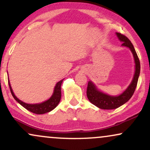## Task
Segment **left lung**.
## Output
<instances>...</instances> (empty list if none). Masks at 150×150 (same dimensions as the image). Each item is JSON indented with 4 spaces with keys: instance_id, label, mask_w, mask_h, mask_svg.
I'll list each match as a JSON object with an SVG mask.
<instances>
[{
    "instance_id": "left-lung-1",
    "label": "left lung",
    "mask_w": 150,
    "mask_h": 150,
    "mask_svg": "<svg viewBox=\"0 0 150 150\" xmlns=\"http://www.w3.org/2000/svg\"><path fill=\"white\" fill-rule=\"evenodd\" d=\"M116 34L118 39L122 42V46L129 48V50L132 52L135 62V73L132 83H130L127 88L121 94L116 96H110V95L100 92L96 88V85L92 81H89L87 88V98L93 105L100 109H103V110H114V109L118 108L125 104L131 98L132 95L134 93L136 87H137L140 70H141L139 58L138 57L137 52H136L134 47L131 41L125 35H122L120 33L118 32H116Z\"/></svg>"
}]
</instances>
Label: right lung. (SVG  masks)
<instances>
[{
    "label": "right lung",
    "mask_w": 150,
    "mask_h": 150,
    "mask_svg": "<svg viewBox=\"0 0 150 150\" xmlns=\"http://www.w3.org/2000/svg\"><path fill=\"white\" fill-rule=\"evenodd\" d=\"M63 82V80L60 81L59 82H58L56 84V86L54 87V93L52 94V96L48 99L47 100L44 101V102L40 103L38 104H28L25 103L23 102L21 100L17 98L13 94L12 89H11L10 83L8 81L9 86L10 88V91L11 94L16 100L18 103L19 104H21L23 108H25L26 110L30 111V112H32V113L36 114H42L47 113V112H51L52 110H53L56 106L58 105L59 103L60 100H61V84Z\"/></svg>",
    "instance_id": "right-lung-1"
}]
</instances>
